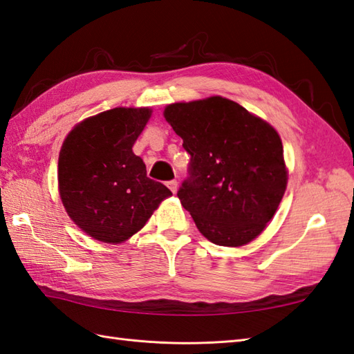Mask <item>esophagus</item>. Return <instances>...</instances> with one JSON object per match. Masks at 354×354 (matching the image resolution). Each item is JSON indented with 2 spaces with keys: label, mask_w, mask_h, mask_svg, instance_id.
Segmentation results:
<instances>
[{
  "label": "esophagus",
  "mask_w": 354,
  "mask_h": 354,
  "mask_svg": "<svg viewBox=\"0 0 354 354\" xmlns=\"http://www.w3.org/2000/svg\"><path fill=\"white\" fill-rule=\"evenodd\" d=\"M167 187L173 193H176V190H178V181H176V179H171V181H169Z\"/></svg>",
  "instance_id": "1"
}]
</instances>
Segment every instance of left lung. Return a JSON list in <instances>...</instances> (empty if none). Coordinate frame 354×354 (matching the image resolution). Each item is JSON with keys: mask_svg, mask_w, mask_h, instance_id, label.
Masks as SVG:
<instances>
[{"mask_svg": "<svg viewBox=\"0 0 354 354\" xmlns=\"http://www.w3.org/2000/svg\"><path fill=\"white\" fill-rule=\"evenodd\" d=\"M164 117L190 153L178 198L198 230L221 246L251 242L272 219L288 183L277 131L223 97L169 104Z\"/></svg>", "mask_w": 354, "mask_h": 354, "instance_id": "8db88e82", "label": "left lung"}]
</instances>
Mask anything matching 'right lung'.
I'll return each instance as SVG.
<instances>
[{
  "label": "right lung",
  "instance_id": "right-lung-1",
  "mask_svg": "<svg viewBox=\"0 0 354 354\" xmlns=\"http://www.w3.org/2000/svg\"><path fill=\"white\" fill-rule=\"evenodd\" d=\"M150 114L147 108L104 111L77 124L64 141L57 165L61 199L73 222L100 242H124L171 194L147 178L145 161L132 152Z\"/></svg>",
  "mask_w": 354,
  "mask_h": 354
}]
</instances>
